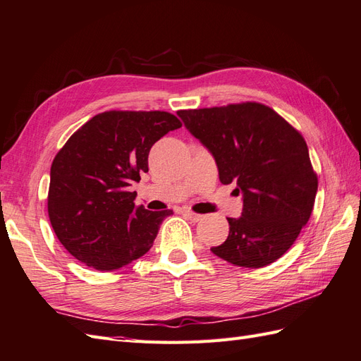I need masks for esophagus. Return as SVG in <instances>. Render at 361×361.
Masks as SVG:
<instances>
[{"mask_svg": "<svg viewBox=\"0 0 361 361\" xmlns=\"http://www.w3.org/2000/svg\"><path fill=\"white\" fill-rule=\"evenodd\" d=\"M184 215H186L190 221H193V223H198V221L202 219V215L195 214V212H192V210H184Z\"/></svg>", "mask_w": 361, "mask_h": 361, "instance_id": "34e87169", "label": "esophagus"}]
</instances>
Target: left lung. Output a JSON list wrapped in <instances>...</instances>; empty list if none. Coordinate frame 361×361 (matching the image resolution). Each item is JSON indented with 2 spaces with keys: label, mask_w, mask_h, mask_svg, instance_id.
Returning <instances> with one entry per match:
<instances>
[{
  "label": "left lung",
  "mask_w": 361,
  "mask_h": 361,
  "mask_svg": "<svg viewBox=\"0 0 361 361\" xmlns=\"http://www.w3.org/2000/svg\"><path fill=\"white\" fill-rule=\"evenodd\" d=\"M177 114L214 155L219 181L243 193L241 216L227 218L228 236L212 253L245 269L279 259L308 223L317 193L302 134L257 102Z\"/></svg>",
  "instance_id": "obj_1"
}]
</instances>
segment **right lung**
<instances>
[{
  "mask_svg": "<svg viewBox=\"0 0 361 361\" xmlns=\"http://www.w3.org/2000/svg\"><path fill=\"white\" fill-rule=\"evenodd\" d=\"M181 122L166 111H105L90 118L54 157L49 218L66 250L100 271L149 252L172 210L135 206L152 145Z\"/></svg>",
  "mask_w": 361,
  "mask_h": 361,
  "instance_id": "add662e5",
  "label": "right lung"
}]
</instances>
